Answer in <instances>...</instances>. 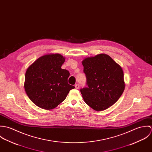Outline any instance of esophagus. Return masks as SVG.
Listing matches in <instances>:
<instances>
[{
  "label": "esophagus",
  "mask_w": 152,
  "mask_h": 152,
  "mask_svg": "<svg viewBox=\"0 0 152 152\" xmlns=\"http://www.w3.org/2000/svg\"><path fill=\"white\" fill-rule=\"evenodd\" d=\"M75 87L76 89H78V88H80V85H79L78 84H76L75 85Z\"/></svg>",
  "instance_id": "esophagus-1"
}]
</instances>
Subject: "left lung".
<instances>
[{
    "label": "left lung",
    "mask_w": 152,
    "mask_h": 152,
    "mask_svg": "<svg viewBox=\"0 0 152 152\" xmlns=\"http://www.w3.org/2000/svg\"><path fill=\"white\" fill-rule=\"evenodd\" d=\"M82 64L88 86L80 89L85 102L95 110L108 108L125 89L122 68L105 54L86 58Z\"/></svg>",
    "instance_id": "obj_1"
}]
</instances>
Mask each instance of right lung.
<instances>
[{
	"instance_id": "obj_1",
	"label": "right lung",
	"mask_w": 152,
	"mask_h": 152,
	"mask_svg": "<svg viewBox=\"0 0 152 152\" xmlns=\"http://www.w3.org/2000/svg\"><path fill=\"white\" fill-rule=\"evenodd\" d=\"M64 61L65 58L60 54H46L27 69L24 89L37 107L47 110L55 108L75 88L68 83L69 71L61 68Z\"/></svg>"
}]
</instances>
